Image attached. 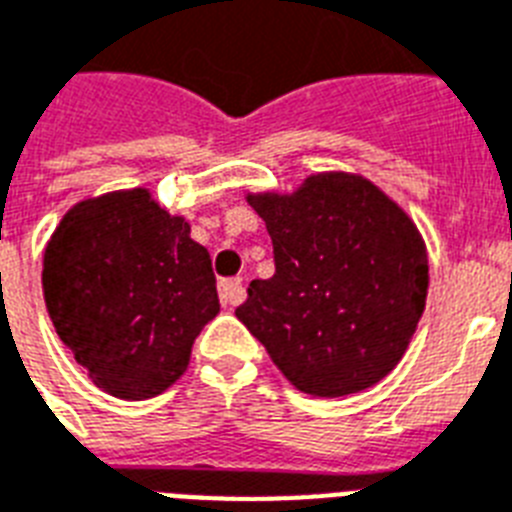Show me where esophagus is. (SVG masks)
Listing matches in <instances>:
<instances>
[{"label":"esophagus","instance_id":"34e87169","mask_svg":"<svg viewBox=\"0 0 512 512\" xmlns=\"http://www.w3.org/2000/svg\"><path fill=\"white\" fill-rule=\"evenodd\" d=\"M219 298L224 306H237L245 298L243 280H222L219 282Z\"/></svg>","mask_w":512,"mask_h":512}]
</instances>
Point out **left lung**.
<instances>
[{"mask_svg": "<svg viewBox=\"0 0 512 512\" xmlns=\"http://www.w3.org/2000/svg\"><path fill=\"white\" fill-rule=\"evenodd\" d=\"M275 275L253 280L237 320L304 394L365 391L399 365L428 293L412 219L357 174H314L293 195H248Z\"/></svg>", "mask_w": 512, "mask_h": 512, "instance_id": "left-lung-1", "label": "left lung"}]
</instances>
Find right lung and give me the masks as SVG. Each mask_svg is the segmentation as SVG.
Instances as JSON below:
<instances>
[{
  "instance_id": "add662e5",
  "label": "right lung",
  "mask_w": 512,
  "mask_h": 512,
  "mask_svg": "<svg viewBox=\"0 0 512 512\" xmlns=\"http://www.w3.org/2000/svg\"><path fill=\"white\" fill-rule=\"evenodd\" d=\"M42 285L65 349L94 386L132 402L187 370L219 314L208 251L142 187L73 206L47 243Z\"/></svg>"
}]
</instances>
